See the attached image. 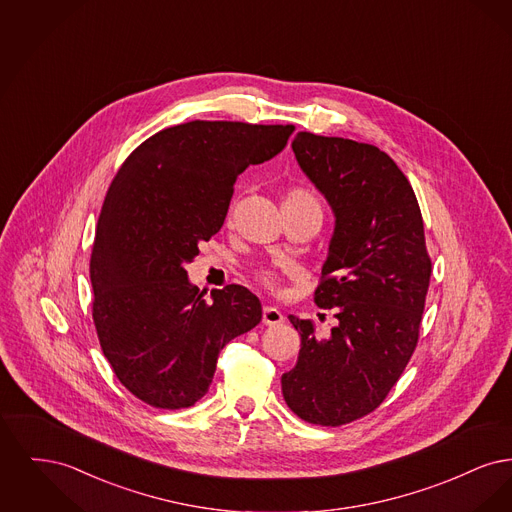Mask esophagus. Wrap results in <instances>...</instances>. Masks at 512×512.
<instances>
[{
  "mask_svg": "<svg viewBox=\"0 0 512 512\" xmlns=\"http://www.w3.org/2000/svg\"><path fill=\"white\" fill-rule=\"evenodd\" d=\"M286 318L284 315L276 309V307H265L263 309V324L267 326H276V324H282Z\"/></svg>",
  "mask_w": 512,
  "mask_h": 512,
  "instance_id": "34e87169",
  "label": "esophagus"
}]
</instances>
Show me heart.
Wrapping results in <instances>:
<instances>
[{
    "label": "heart",
    "instance_id": "obj_1",
    "mask_svg": "<svg viewBox=\"0 0 512 512\" xmlns=\"http://www.w3.org/2000/svg\"><path fill=\"white\" fill-rule=\"evenodd\" d=\"M284 205H315V207H320L317 197L311 194L309 190H303V188H292L290 192H286ZM255 276L263 286H267L270 290L278 288L280 276L274 268H261V270L255 272Z\"/></svg>",
    "mask_w": 512,
    "mask_h": 512
}]
</instances>
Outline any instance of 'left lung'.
Wrapping results in <instances>:
<instances>
[{
	"instance_id": "8db88e82",
	"label": "left lung",
	"mask_w": 512,
	"mask_h": 512,
	"mask_svg": "<svg viewBox=\"0 0 512 512\" xmlns=\"http://www.w3.org/2000/svg\"><path fill=\"white\" fill-rule=\"evenodd\" d=\"M292 149L336 217L315 303L338 324L320 338L311 320L288 317L301 349L282 393L305 422L341 426L380 407L411 361L432 261L416 195L388 153L311 132Z\"/></svg>"
}]
</instances>
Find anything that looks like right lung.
<instances>
[{
	"mask_svg": "<svg viewBox=\"0 0 512 512\" xmlns=\"http://www.w3.org/2000/svg\"><path fill=\"white\" fill-rule=\"evenodd\" d=\"M293 124L192 121L136 147L113 178L90 259L99 345L122 386L155 409H186L220 349L255 328L244 286L199 292L184 265L224 224L238 174L278 155Z\"/></svg>",
	"mask_w": 512,
	"mask_h": 512,
	"instance_id": "add662e5",
	"label": "right lung"
}]
</instances>
